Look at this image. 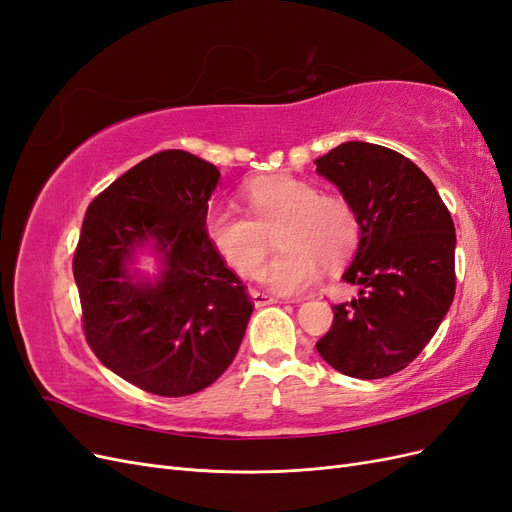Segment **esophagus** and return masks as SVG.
I'll use <instances>...</instances> for the list:
<instances>
[{
    "label": "esophagus",
    "mask_w": 512,
    "mask_h": 512,
    "mask_svg": "<svg viewBox=\"0 0 512 512\" xmlns=\"http://www.w3.org/2000/svg\"><path fill=\"white\" fill-rule=\"evenodd\" d=\"M252 301H254L256 307H265V305H271V303H280L275 297H271V294L260 292V290H252Z\"/></svg>",
    "instance_id": "1"
}]
</instances>
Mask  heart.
Here are the masks:
<instances>
[{
  "instance_id": "obj_1",
  "label": "heart",
  "mask_w": 512,
  "mask_h": 512,
  "mask_svg": "<svg viewBox=\"0 0 512 512\" xmlns=\"http://www.w3.org/2000/svg\"><path fill=\"white\" fill-rule=\"evenodd\" d=\"M247 213L213 207L207 237L232 271L254 280L269 254V232L282 247L262 273L273 290L303 292L320 267L333 269L352 256L361 241V220L344 194L318 192L294 175H262L243 185Z\"/></svg>"
}]
</instances>
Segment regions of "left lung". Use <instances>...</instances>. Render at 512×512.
<instances>
[{
  "instance_id": "left-lung-1",
  "label": "left lung",
  "mask_w": 512,
  "mask_h": 512,
  "mask_svg": "<svg viewBox=\"0 0 512 512\" xmlns=\"http://www.w3.org/2000/svg\"><path fill=\"white\" fill-rule=\"evenodd\" d=\"M361 220L344 280L359 297L333 305L316 350L333 369L378 380L406 369L438 331L455 297V224L436 185L401 153L350 141L318 158Z\"/></svg>"
}]
</instances>
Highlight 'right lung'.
Instances as JSON below:
<instances>
[{"instance_id":"add662e5","label":"right lung","mask_w":512,"mask_h":512,"mask_svg":"<svg viewBox=\"0 0 512 512\" xmlns=\"http://www.w3.org/2000/svg\"><path fill=\"white\" fill-rule=\"evenodd\" d=\"M220 170L168 149L113 181L87 207L72 271L89 348L147 393L207 389L235 359L254 301L207 237ZM151 238L165 256L158 285L132 283L125 260Z\"/></svg>"}]
</instances>
